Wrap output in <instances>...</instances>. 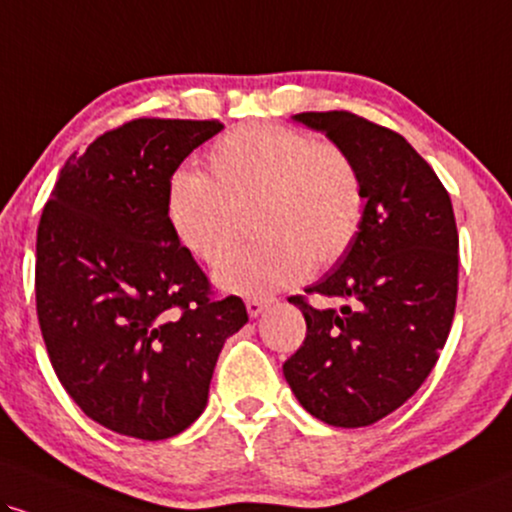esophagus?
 <instances>
[{
    "label": "esophagus",
    "mask_w": 512,
    "mask_h": 512,
    "mask_svg": "<svg viewBox=\"0 0 512 512\" xmlns=\"http://www.w3.org/2000/svg\"><path fill=\"white\" fill-rule=\"evenodd\" d=\"M268 304H270L268 299H256V296L254 299H246V313H249L251 318H258V315L266 311Z\"/></svg>",
    "instance_id": "34e87169"
}]
</instances>
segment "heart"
Here are the masks:
<instances>
[{
  "mask_svg": "<svg viewBox=\"0 0 512 512\" xmlns=\"http://www.w3.org/2000/svg\"><path fill=\"white\" fill-rule=\"evenodd\" d=\"M211 178L178 170L166 218L187 254L216 266L232 249L239 213L258 237L218 268L227 292L268 296L349 254L365 218V182L349 151L282 125H239L206 156Z\"/></svg>",
  "mask_w": 512,
  "mask_h": 512,
  "instance_id": "1",
  "label": "heart"
}]
</instances>
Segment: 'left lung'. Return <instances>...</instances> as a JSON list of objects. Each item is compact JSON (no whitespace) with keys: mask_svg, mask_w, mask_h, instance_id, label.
I'll return each instance as SVG.
<instances>
[{"mask_svg":"<svg viewBox=\"0 0 512 512\" xmlns=\"http://www.w3.org/2000/svg\"><path fill=\"white\" fill-rule=\"evenodd\" d=\"M294 121L353 156L365 218L349 254L306 287L349 304L337 311L289 296L306 339L282 372L313 418L365 427L403 406L439 361L456 313V218L437 173L399 132L351 111H306Z\"/></svg>","mask_w":512,"mask_h":512,"instance_id":"1","label":"left lung"}]
</instances>
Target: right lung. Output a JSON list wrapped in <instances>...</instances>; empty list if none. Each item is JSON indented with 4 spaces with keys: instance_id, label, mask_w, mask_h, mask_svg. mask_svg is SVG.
Returning a JSON list of instances; mask_svg holds the SVG:
<instances>
[{
    "instance_id": "right-lung-1",
    "label": "right lung",
    "mask_w": 512,
    "mask_h": 512,
    "mask_svg": "<svg viewBox=\"0 0 512 512\" xmlns=\"http://www.w3.org/2000/svg\"><path fill=\"white\" fill-rule=\"evenodd\" d=\"M220 121L135 118L61 168L37 227L35 299L49 361L106 430L159 441L208 401L225 339L249 315L216 299L166 218L168 182Z\"/></svg>"
}]
</instances>
